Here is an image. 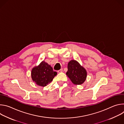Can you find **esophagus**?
Returning <instances> with one entry per match:
<instances>
[{
	"label": "esophagus",
	"mask_w": 124,
	"mask_h": 124,
	"mask_svg": "<svg viewBox=\"0 0 124 124\" xmlns=\"http://www.w3.org/2000/svg\"><path fill=\"white\" fill-rule=\"evenodd\" d=\"M63 72V69H61L60 70H58V73H61V72Z\"/></svg>",
	"instance_id": "obj_1"
}]
</instances>
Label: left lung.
Masks as SVG:
<instances>
[{
    "label": "left lung",
    "mask_w": 124,
    "mask_h": 124,
    "mask_svg": "<svg viewBox=\"0 0 124 124\" xmlns=\"http://www.w3.org/2000/svg\"><path fill=\"white\" fill-rule=\"evenodd\" d=\"M66 75L74 84L80 85L86 79L87 72L78 61L72 60L68 63Z\"/></svg>",
    "instance_id": "8db88e82"
}]
</instances>
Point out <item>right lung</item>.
I'll use <instances>...</instances> for the list:
<instances>
[{"mask_svg": "<svg viewBox=\"0 0 124 124\" xmlns=\"http://www.w3.org/2000/svg\"><path fill=\"white\" fill-rule=\"evenodd\" d=\"M57 73L47 63L43 61L38 66L34 67L31 70V78L37 85L45 87L50 83Z\"/></svg>", "mask_w": 124, "mask_h": 124, "instance_id": "obj_1", "label": "right lung"}]
</instances>
